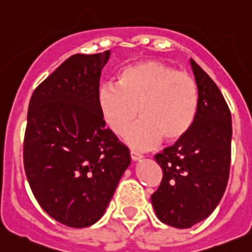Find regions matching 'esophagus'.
I'll return each mask as SVG.
<instances>
[{"mask_svg":"<svg viewBox=\"0 0 252 252\" xmlns=\"http://www.w3.org/2000/svg\"><path fill=\"white\" fill-rule=\"evenodd\" d=\"M143 155L139 154L138 152H134V150H130V158L131 160H139L140 158H142Z\"/></svg>","mask_w":252,"mask_h":252,"instance_id":"obj_1","label":"esophagus"}]
</instances>
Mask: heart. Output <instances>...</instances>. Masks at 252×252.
<instances>
[{
  "mask_svg": "<svg viewBox=\"0 0 252 252\" xmlns=\"http://www.w3.org/2000/svg\"><path fill=\"white\" fill-rule=\"evenodd\" d=\"M100 115L115 135H124L138 118L142 121L126 135L134 148L147 149L164 138L179 142L194 126L199 108V88L189 73L160 61H142L122 68L117 84L99 87Z\"/></svg>",
  "mask_w": 252,
  "mask_h": 252,
  "instance_id": "obj_1",
  "label": "heart"
}]
</instances>
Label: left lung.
<instances>
[{
	"mask_svg": "<svg viewBox=\"0 0 252 252\" xmlns=\"http://www.w3.org/2000/svg\"><path fill=\"white\" fill-rule=\"evenodd\" d=\"M199 88L196 119L179 142L154 155L163 178L152 203L164 224L187 229L208 218L226 189L231 163V113L208 73L191 60Z\"/></svg>",
	"mask_w": 252,
	"mask_h": 252,
	"instance_id": "left-lung-1",
	"label": "left lung"
}]
</instances>
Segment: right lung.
Returning <instances> with one entry per match:
<instances>
[{"mask_svg":"<svg viewBox=\"0 0 252 252\" xmlns=\"http://www.w3.org/2000/svg\"><path fill=\"white\" fill-rule=\"evenodd\" d=\"M109 51L73 55L31 97L23 165L36 200L51 218L87 227L104 214L130 164L126 145L105 128L97 103Z\"/></svg>","mask_w":252,"mask_h":252,"instance_id":"add662e5","label":"right lung"}]
</instances>
